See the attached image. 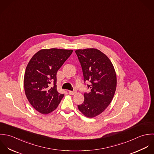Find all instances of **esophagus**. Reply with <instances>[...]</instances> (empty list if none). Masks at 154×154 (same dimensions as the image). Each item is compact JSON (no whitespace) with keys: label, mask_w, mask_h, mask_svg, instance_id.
I'll list each match as a JSON object with an SVG mask.
<instances>
[{"label":"esophagus","mask_w":154,"mask_h":154,"mask_svg":"<svg viewBox=\"0 0 154 154\" xmlns=\"http://www.w3.org/2000/svg\"><path fill=\"white\" fill-rule=\"evenodd\" d=\"M76 91H69V94L70 95H74L76 93Z\"/></svg>","instance_id":"1"}]
</instances>
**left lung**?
Segmentation results:
<instances>
[{
    "label": "left lung",
    "instance_id": "left-lung-1",
    "mask_svg": "<svg viewBox=\"0 0 154 154\" xmlns=\"http://www.w3.org/2000/svg\"><path fill=\"white\" fill-rule=\"evenodd\" d=\"M83 69L84 80L89 81L91 92L84 94L85 100L78 105L86 117L94 118L111 102L117 88V75L109 58L100 51L87 48L75 51Z\"/></svg>",
    "mask_w": 154,
    "mask_h": 154
}]
</instances>
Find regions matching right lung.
Returning <instances> with one entry per match:
<instances>
[{
  "instance_id": "obj_1",
  "label": "right lung",
  "mask_w": 154,
  "mask_h": 154,
  "mask_svg": "<svg viewBox=\"0 0 154 154\" xmlns=\"http://www.w3.org/2000/svg\"><path fill=\"white\" fill-rule=\"evenodd\" d=\"M72 51L57 48L41 49L27 64L24 77L25 93L31 106L40 113L48 114L54 111L63 97L64 94L57 91V73Z\"/></svg>"
}]
</instances>
